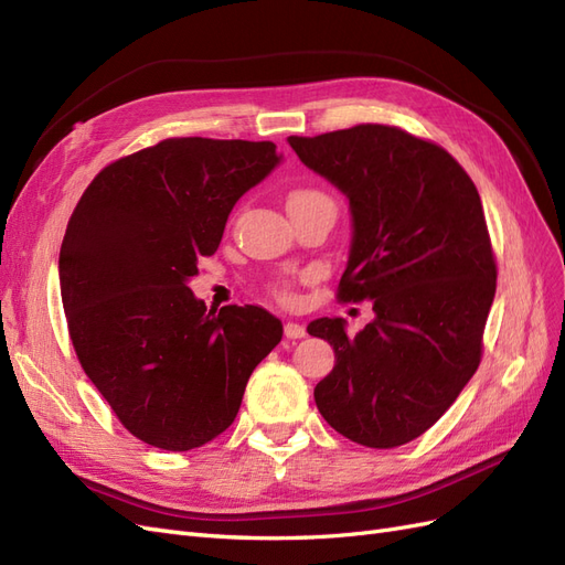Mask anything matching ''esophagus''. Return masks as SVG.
Returning <instances> with one entry per match:
<instances>
[{"instance_id": "obj_1", "label": "esophagus", "mask_w": 565, "mask_h": 565, "mask_svg": "<svg viewBox=\"0 0 565 565\" xmlns=\"http://www.w3.org/2000/svg\"><path fill=\"white\" fill-rule=\"evenodd\" d=\"M282 332H285L287 339H301V337H306L303 324H299V322H285Z\"/></svg>"}]
</instances>
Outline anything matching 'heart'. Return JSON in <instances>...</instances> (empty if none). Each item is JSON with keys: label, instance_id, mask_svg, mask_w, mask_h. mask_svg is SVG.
I'll return each instance as SVG.
<instances>
[{"label": "heart", "instance_id": "heart-1", "mask_svg": "<svg viewBox=\"0 0 565 565\" xmlns=\"http://www.w3.org/2000/svg\"><path fill=\"white\" fill-rule=\"evenodd\" d=\"M324 193L316 191V188H297V191H292L287 195V204L289 202H297V200H309V198H322ZM273 295H276V299L280 301H292V287H289L287 282H276L273 285Z\"/></svg>", "mask_w": 565, "mask_h": 565}]
</instances>
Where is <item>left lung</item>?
<instances>
[{
	"label": "left lung",
	"instance_id": "8db88e82",
	"mask_svg": "<svg viewBox=\"0 0 565 565\" xmlns=\"http://www.w3.org/2000/svg\"><path fill=\"white\" fill-rule=\"evenodd\" d=\"M289 146L349 198L337 299H370L374 311L355 337L341 318L309 324L337 355L316 405L353 443L398 448L431 429L481 363L498 287L481 195L446 148L401 127L289 136Z\"/></svg>",
	"mask_w": 565,
	"mask_h": 565
}]
</instances>
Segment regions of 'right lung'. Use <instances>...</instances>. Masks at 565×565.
<instances>
[{
  "label": "right lung",
  "mask_w": 565,
  "mask_h": 565,
  "mask_svg": "<svg viewBox=\"0 0 565 565\" xmlns=\"http://www.w3.org/2000/svg\"><path fill=\"white\" fill-rule=\"evenodd\" d=\"M280 162L270 141L164 139L100 169L61 245V299L82 370L125 429L185 452L224 434L282 322L207 311L188 287L233 204Z\"/></svg>",
  "instance_id": "1"
}]
</instances>
